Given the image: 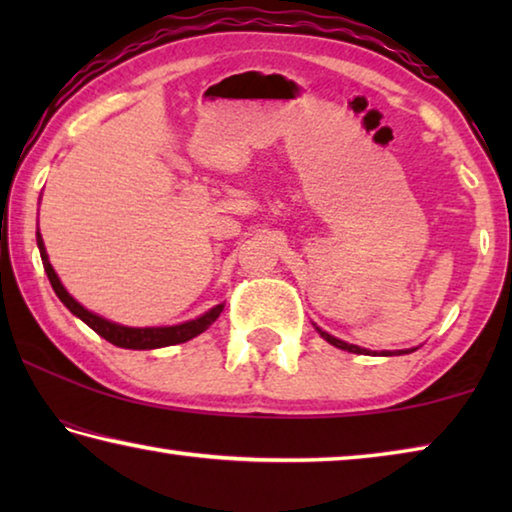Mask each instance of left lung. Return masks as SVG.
<instances>
[{
    "instance_id": "left-lung-1",
    "label": "left lung",
    "mask_w": 512,
    "mask_h": 512,
    "mask_svg": "<svg viewBox=\"0 0 512 512\" xmlns=\"http://www.w3.org/2000/svg\"><path fill=\"white\" fill-rule=\"evenodd\" d=\"M316 329H318V334L323 336V339H325L327 343L334 345V348L348 350V352H354V354H377V352H370V350H366V348H359V345H350V343H345V341H341V339H334L332 334L323 332V329H320V327H316ZM406 352H413V350H406ZM406 352L402 350V352H381V354H384V357H393V354H406Z\"/></svg>"
}]
</instances>
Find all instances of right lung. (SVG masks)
Wrapping results in <instances>:
<instances>
[{
    "mask_svg": "<svg viewBox=\"0 0 512 512\" xmlns=\"http://www.w3.org/2000/svg\"><path fill=\"white\" fill-rule=\"evenodd\" d=\"M38 248H40V257H42V266H45L47 277L51 282V287H54L56 296L60 298V302L72 311L74 316H79L85 325H90L94 332L103 339L110 341L112 345H117V348H126V350H153V348H164V345H176V343H185L189 339H194L201 332H205L207 327H210L219 314L223 311V305H216L214 309L207 311L201 318L196 320H189V323L183 325H173V327H124V325H117V323H110V320L101 318L97 314H92L85 307H81L79 302H76L69 293L65 291L63 284H60L58 275L54 268L49 264V257H47V250L45 244H42V237L38 232Z\"/></svg>",
    "mask_w": 512,
    "mask_h": 512,
    "instance_id": "1",
    "label": "right lung"
}]
</instances>
